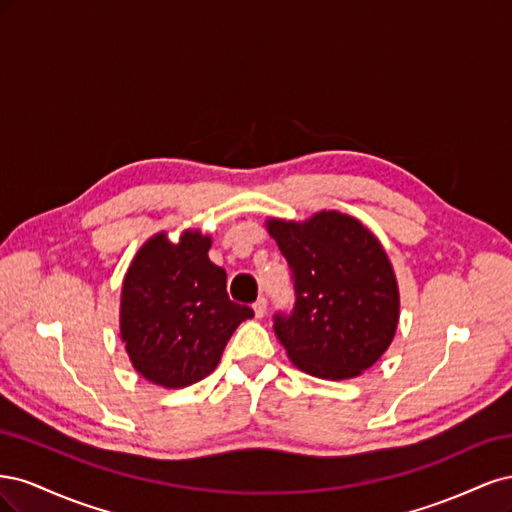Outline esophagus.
<instances>
[{
  "instance_id": "obj_1",
  "label": "esophagus",
  "mask_w": 512,
  "mask_h": 512,
  "mask_svg": "<svg viewBox=\"0 0 512 512\" xmlns=\"http://www.w3.org/2000/svg\"><path fill=\"white\" fill-rule=\"evenodd\" d=\"M254 314H256V318H262L267 314V299L265 297H258V301L254 303Z\"/></svg>"
}]
</instances>
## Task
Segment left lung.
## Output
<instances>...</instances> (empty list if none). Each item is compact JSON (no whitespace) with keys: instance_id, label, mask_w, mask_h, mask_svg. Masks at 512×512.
<instances>
[{"instance_id":"1","label":"left lung","mask_w":512,"mask_h":512,"mask_svg":"<svg viewBox=\"0 0 512 512\" xmlns=\"http://www.w3.org/2000/svg\"><path fill=\"white\" fill-rule=\"evenodd\" d=\"M267 228L294 286L292 312L273 316L288 359L316 378H356L397 331L399 290L384 247L339 211H320L307 222L269 220Z\"/></svg>"}]
</instances>
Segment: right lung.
I'll return each instance as SVG.
<instances>
[{
  "label": "right lung",
  "mask_w": 512,
  "mask_h": 512,
  "mask_svg": "<svg viewBox=\"0 0 512 512\" xmlns=\"http://www.w3.org/2000/svg\"><path fill=\"white\" fill-rule=\"evenodd\" d=\"M211 237L185 230L151 237L123 277L119 327L134 369L183 389L218 367L230 335L254 309L228 299L226 271L209 260Z\"/></svg>",
  "instance_id": "1"
}]
</instances>
